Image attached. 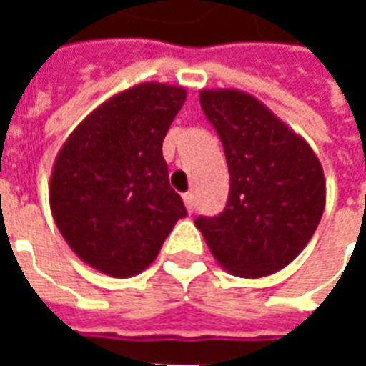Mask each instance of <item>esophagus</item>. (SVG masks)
Instances as JSON below:
<instances>
[{
	"instance_id": "1",
	"label": "esophagus",
	"mask_w": 366,
	"mask_h": 366,
	"mask_svg": "<svg viewBox=\"0 0 366 366\" xmlns=\"http://www.w3.org/2000/svg\"><path fill=\"white\" fill-rule=\"evenodd\" d=\"M184 204L188 207V212H194V207H196V199H194V194L192 192H186L184 194Z\"/></svg>"
}]
</instances>
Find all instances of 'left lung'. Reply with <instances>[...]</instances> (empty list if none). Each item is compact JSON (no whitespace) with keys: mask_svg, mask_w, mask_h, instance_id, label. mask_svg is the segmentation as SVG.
Segmentation results:
<instances>
[{"mask_svg":"<svg viewBox=\"0 0 366 366\" xmlns=\"http://www.w3.org/2000/svg\"><path fill=\"white\" fill-rule=\"evenodd\" d=\"M199 105L223 144L229 196L222 214L198 215L194 223L231 274H272L317 229L325 207L322 164L304 139L249 94L202 92Z\"/></svg>","mask_w":366,"mask_h":366,"instance_id":"1","label":"left lung"}]
</instances>
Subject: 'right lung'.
<instances>
[{
	"mask_svg": "<svg viewBox=\"0 0 366 366\" xmlns=\"http://www.w3.org/2000/svg\"><path fill=\"white\" fill-rule=\"evenodd\" d=\"M184 99V88L135 86L99 105L60 149L51 178L54 222L72 251L104 274H139L188 215L162 157Z\"/></svg>",
	"mask_w": 366,
	"mask_h": 366,
	"instance_id": "obj_1",
	"label": "right lung"
}]
</instances>
